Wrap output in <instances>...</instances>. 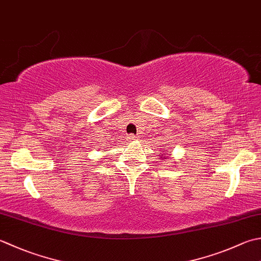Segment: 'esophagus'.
Here are the masks:
<instances>
[{"label": "esophagus", "instance_id": "obj_1", "mask_svg": "<svg viewBox=\"0 0 261 261\" xmlns=\"http://www.w3.org/2000/svg\"><path fill=\"white\" fill-rule=\"evenodd\" d=\"M136 139H137V137L135 135H130L129 136V140H136Z\"/></svg>", "mask_w": 261, "mask_h": 261}]
</instances>
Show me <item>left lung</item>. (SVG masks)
Listing matches in <instances>:
<instances>
[{"instance_id": "left-lung-1", "label": "left lung", "mask_w": 261, "mask_h": 261, "mask_svg": "<svg viewBox=\"0 0 261 261\" xmlns=\"http://www.w3.org/2000/svg\"><path fill=\"white\" fill-rule=\"evenodd\" d=\"M166 151H167V150H162V152H163V154H162L163 156H162V157H163V158H166V157L164 156V155H166Z\"/></svg>"}]
</instances>
